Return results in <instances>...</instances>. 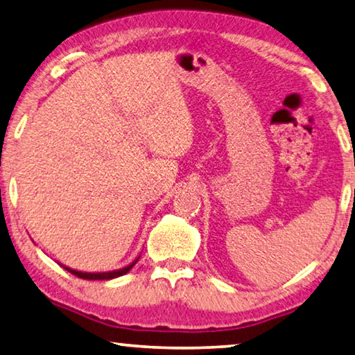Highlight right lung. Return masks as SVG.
Segmentation results:
<instances>
[{"instance_id": "add662e5", "label": "right lung", "mask_w": 355, "mask_h": 355, "mask_svg": "<svg viewBox=\"0 0 355 355\" xmlns=\"http://www.w3.org/2000/svg\"><path fill=\"white\" fill-rule=\"evenodd\" d=\"M139 260V257H136L132 263L123 266V268H119V270H114V271H105V272H87V271H78V270H73L69 268V266H64L62 265L64 270L69 271L71 275L78 276V277H83V279H89V281H107V279H114V277H119V276H123L127 275V272L133 268V266L136 265V261Z\"/></svg>"}]
</instances>
